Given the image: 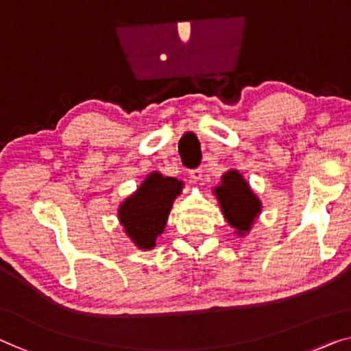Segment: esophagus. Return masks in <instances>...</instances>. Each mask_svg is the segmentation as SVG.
Returning <instances> with one entry per match:
<instances>
[{"label":"esophagus","instance_id":"1","mask_svg":"<svg viewBox=\"0 0 351 351\" xmlns=\"http://www.w3.org/2000/svg\"><path fill=\"white\" fill-rule=\"evenodd\" d=\"M189 176L192 178L193 181H200L202 176H203V170L202 169H193L189 171Z\"/></svg>","mask_w":351,"mask_h":351}]
</instances>
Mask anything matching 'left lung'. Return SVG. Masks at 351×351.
<instances>
[{
  "label": "left lung",
  "instance_id": "obj_1",
  "mask_svg": "<svg viewBox=\"0 0 351 351\" xmlns=\"http://www.w3.org/2000/svg\"><path fill=\"white\" fill-rule=\"evenodd\" d=\"M213 193L228 226L234 228V233L239 237H245L261 213L260 198L250 189L249 182L238 170L232 169L222 175Z\"/></svg>",
  "mask_w": 351,
  "mask_h": 351
}]
</instances>
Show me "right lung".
<instances>
[{
  "mask_svg": "<svg viewBox=\"0 0 351 351\" xmlns=\"http://www.w3.org/2000/svg\"><path fill=\"white\" fill-rule=\"evenodd\" d=\"M182 187L184 182L181 180L151 171L138 189L119 205L118 221L123 232L138 249L154 247L156 239L164 233L171 206Z\"/></svg>",
  "mask_w": 351,
  "mask_h": 351,
  "instance_id": "add662e5",
  "label": "right lung"
}]
</instances>
